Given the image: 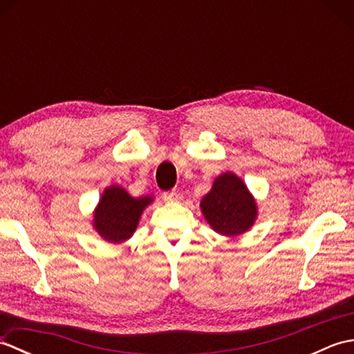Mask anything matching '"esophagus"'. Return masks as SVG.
<instances>
[{"instance_id":"esophagus-1","label":"esophagus","mask_w":354,"mask_h":354,"mask_svg":"<svg viewBox=\"0 0 354 354\" xmlns=\"http://www.w3.org/2000/svg\"><path fill=\"white\" fill-rule=\"evenodd\" d=\"M162 199H164L165 202H179V201L183 199V194L179 193V192H176V190L165 192V193L162 194Z\"/></svg>"}]
</instances>
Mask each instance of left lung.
I'll use <instances>...</instances> for the list:
<instances>
[{
    "label": "left lung",
    "mask_w": 354,
    "mask_h": 354,
    "mask_svg": "<svg viewBox=\"0 0 354 354\" xmlns=\"http://www.w3.org/2000/svg\"><path fill=\"white\" fill-rule=\"evenodd\" d=\"M201 209L216 232L234 237L250 230L257 217V204L245 183L231 171L222 173L201 201Z\"/></svg>",
    "instance_id": "left-lung-1"
}]
</instances>
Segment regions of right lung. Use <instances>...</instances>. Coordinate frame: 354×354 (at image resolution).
I'll use <instances>...</instances> for the list:
<instances>
[{
	"instance_id": "obj_1",
	"label": "right lung",
	"mask_w": 354,
	"mask_h": 354,
	"mask_svg": "<svg viewBox=\"0 0 354 354\" xmlns=\"http://www.w3.org/2000/svg\"><path fill=\"white\" fill-rule=\"evenodd\" d=\"M153 198H132L123 187L111 185L103 192L94 212L93 227L111 243H122L137 230L142 209Z\"/></svg>"
}]
</instances>
